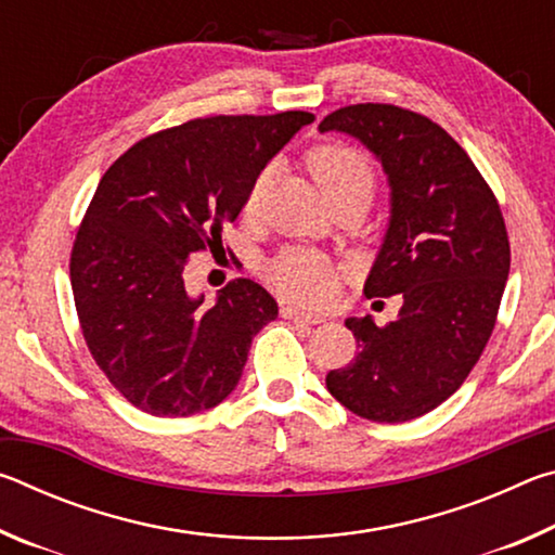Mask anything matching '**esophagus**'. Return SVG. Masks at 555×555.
<instances>
[{
    "label": "esophagus",
    "instance_id": "34e87169",
    "mask_svg": "<svg viewBox=\"0 0 555 555\" xmlns=\"http://www.w3.org/2000/svg\"><path fill=\"white\" fill-rule=\"evenodd\" d=\"M284 318H288V321H294V323H306V325H315V323H323L325 318L323 315H313V313H306V311H300V308H294V306H286L284 311Z\"/></svg>",
    "mask_w": 555,
    "mask_h": 555
}]
</instances>
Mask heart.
I'll use <instances>...</instances> for the list:
<instances>
[{"instance_id": "b5f03b06", "label": "heart", "mask_w": 555, "mask_h": 555, "mask_svg": "<svg viewBox=\"0 0 555 555\" xmlns=\"http://www.w3.org/2000/svg\"><path fill=\"white\" fill-rule=\"evenodd\" d=\"M306 166L323 198L335 205H357L367 208L374 191H377V171L372 158L352 144L323 142L306 152ZM269 171H261L247 195V212L259 205L267 191ZM267 279L276 294L306 306H318L331 296L335 271L333 264L321 255L306 249H286L269 261Z\"/></svg>"}]
</instances>
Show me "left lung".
I'll return each mask as SVG.
<instances>
[{
	"label": "left lung",
	"instance_id": "8db88e82",
	"mask_svg": "<svg viewBox=\"0 0 555 555\" xmlns=\"http://www.w3.org/2000/svg\"><path fill=\"white\" fill-rule=\"evenodd\" d=\"M318 129L347 131L382 158L391 222L364 294L403 298L387 325L345 321L360 352L325 387L362 418H418L453 397L494 331L512 261L500 201L465 149L418 112L360 102Z\"/></svg>",
	"mask_w": 555,
	"mask_h": 555
}]
</instances>
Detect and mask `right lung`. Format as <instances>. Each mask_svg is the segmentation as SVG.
<instances>
[{
  "mask_svg": "<svg viewBox=\"0 0 555 555\" xmlns=\"http://www.w3.org/2000/svg\"><path fill=\"white\" fill-rule=\"evenodd\" d=\"M311 112L215 115L139 139L98 185L70 249L80 333L102 374L152 416H193L237 387L251 337L279 315L234 279L215 306L185 294V259L222 249L261 168Z\"/></svg>",
  "mask_w": 555,
  "mask_h": 555,
  "instance_id": "right-lung-1",
  "label": "right lung"
}]
</instances>
